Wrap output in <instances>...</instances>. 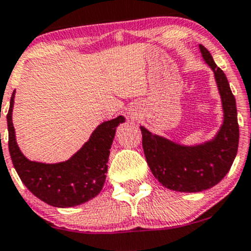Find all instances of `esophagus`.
Returning <instances> with one entry per match:
<instances>
[{"label": "esophagus", "instance_id": "34e87169", "mask_svg": "<svg viewBox=\"0 0 251 251\" xmlns=\"http://www.w3.org/2000/svg\"><path fill=\"white\" fill-rule=\"evenodd\" d=\"M128 114H130V116L132 119H137L138 115H140V114H138L137 109H131L130 111H128Z\"/></svg>", "mask_w": 251, "mask_h": 251}]
</instances>
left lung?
<instances>
[{"label":"left lung","instance_id":"1","mask_svg":"<svg viewBox=\"0 0 251 251\" xmlns=\"http://www.w3.org/2000/svg\"><path fill=\"white\" fill-rule=\"evenodd\" d=\"M205 62L214 70L225 111L224 125L212 141L197 147H183L153 135L141 126L142 147L147 163L164 187L177 192L197 193L219 183L237 155L239 126L235 98L226 75L215 64L203 45Z\"/></svg>","mask_w":251,"mask_h":251}]
</instances>
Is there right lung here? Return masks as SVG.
<instances>
[{"label": "right lung", "instance_id": "add662e5", "mask_svg": "<svg viewBox=\"0 0 251 251\" xmlns=\"http://www.w3.org/2000/svg\"><path fill=\"white\" fill-rule=\"evenodd\" d=\"M13 103L14 92L7 114L8 148L14 169L26 188L42 201L57 207L75 206L95 198L104 184L115 130L125 118L118 116L100 124L85 146L69 160L42 164L27 160L18 148L12 123Z\"/></svg>", "mask_w": 251, "mask_h": 251}]
</instances>
